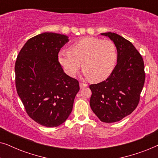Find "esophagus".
<instances>
[{"label": "esophagus", "mask_w": 158, "mask_h": 158, "mask_svg": "<svg viewBox=\"0 0 158 158\" xmlns=\"http://www.w3.org/2000/svg\"><path fill=\"white\" fill-rule=\"evenodd\" d=\"M87 86H88V84L84 83H80V88H84L87 87Z\"/></svg>", "instance_id": "obj_1"}]
</instances>
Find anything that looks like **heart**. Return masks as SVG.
<instances>
[{"mask_svg":"<svg viewBox=\"0 0 158 158\" xmlns=\"http://www.w3.org/2000/svg\"><path fill=\"white\" fill-rule=\"evenodd\" d=\"M57 60L70 77L77 74L82 62L84 76L98 82L113 72L117 62V51L111 41L85 37L71 45L69 51H60Z\"/></svg>","mask_w":158,"mask_h":158,"instance_id":"b5f03b06","label":"heart"}]
</instances>
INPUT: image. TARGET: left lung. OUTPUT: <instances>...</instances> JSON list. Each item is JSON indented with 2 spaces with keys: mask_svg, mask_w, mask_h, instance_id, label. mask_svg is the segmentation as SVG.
Instances as JSON below:
<instances>
[{
  "mask_svg": "<svg viewBox=\"0 0 158 158\" xmlns=\"http://www.w3.org/2000/svg\"><path fill=\"white\" fill-rule=\"evenodd\" d=\"M101 34L114 42L117 64L106 80L89 86L90 106L101 122L113 123L137 108L145 80L144 65L141 55L129 41L111 32Z\"/></svg>",
  "mask_w": 158,
  "mask_h": 158,
  "instance_id": "obj_1",
  "label": "left lung"
}]
</instances>
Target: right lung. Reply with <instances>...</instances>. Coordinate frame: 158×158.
<instances>
[{"label": "right lung", "instance_id": "right-lung-1", "mask_svg": "<svg viewBox=\"0 0 158 158\" xmlns=\"http://www.w3.org/2000/svg\"><path fill=\"white\" fill-rule=\"evenodd\" d=\"M68 36L45 32L29 39L15 64L16 87L26 111L47 127H57L68 118L79 83L64 73L57 55Z\"/></svg>", "mask_w": 158, "mask_h": 158}]
</instances>
